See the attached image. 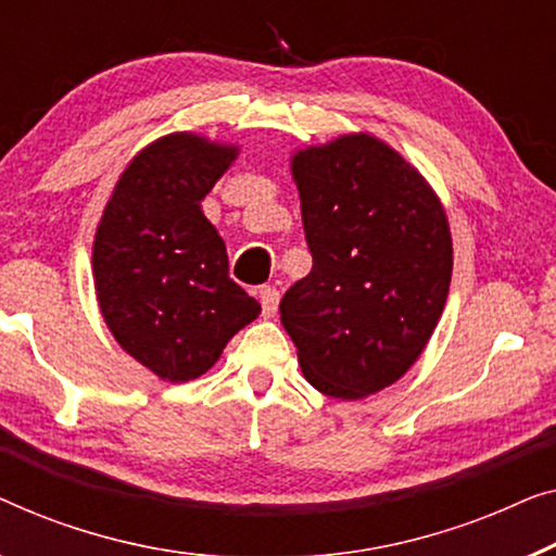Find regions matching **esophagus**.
<instances>
[{
  "mask_svg": "<svg viewBox=\"0 0 556 556\" xmlns=\"http://www.w3.org/2000/svg\"><path fill=\"white\" fill-rule=\"evenodd\" d=\"M260 302H262V315L264 317H275L277 307H279V292L277 287H262L260 289Z\"/></svg>",
  "mask_w": 556,
  "mask_h": 556,
  "instance_id": "esophagus-1",
  "label": "esophagus"
}]
</instances>
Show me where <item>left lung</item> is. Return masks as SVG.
I'll return each instance as SVG.
<instances>
[{
    "label": "left lung",
    "instance_id": "1",
    "mask_svg": "<svg viewBox=\"0 0 556 556\" xmlns=\"http://www.w3.org/2000/svg\"><path fill=\"white\" fill-rule=\"evenodd\" d=\"M312 271L281 296V325L319 393L357 401L424 353L448 296V218L382 140L342 136L292 159Z\"/></svg>",
    "mask_w": 556,
    "mask_h": 556
}]
</instances>
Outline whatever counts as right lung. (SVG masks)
<instances>
[{
	"mask_svg": "<svg viewBox=\"0 0 556 556\" xmlns=\"http://www.w3.org/2000/svg\"><path fill=\"white\" fill-rule=\"evenodd\" d=\"M237 148L174 132L143 148L100 218L92 271L100 309L125 353L161 380L186 382L262 307L229 277V256L201 201Z\"/></svg>",
	"mask_w": 556,
	"mask_h": 556,
	"instance_id": "add662e5",
	"label": "right lung"
}]
</instances>
